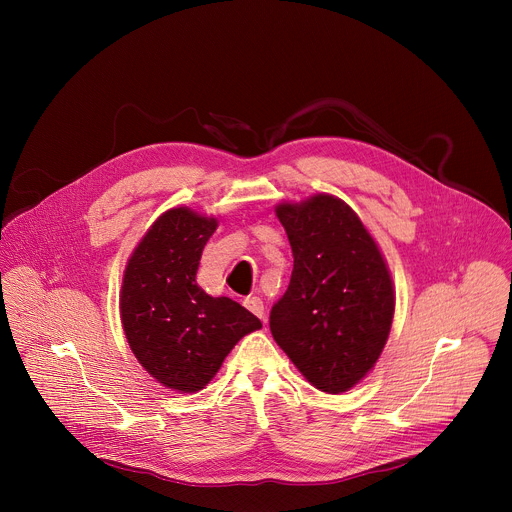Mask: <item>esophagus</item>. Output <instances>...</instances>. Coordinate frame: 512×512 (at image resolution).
Listing matches in <instances>:
<instances>
[{"instance_id":"obj_1","label":"esophagus","mask_w":512,"mask_h":512,"mask_svg":"<svg viewBox=\"0 0 512 512\" xmlns=\"http://www.w3.org/2000/svg\"><path fill=\"white\" fill-rule=\"evenodd\" d=\"M243 306H245L251 314H255L257 318H261V320H263V316H265V306H263V300H261V298H257V296H249V298H245Z\"/></svg>"}]
</instances>
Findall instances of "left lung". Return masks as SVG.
Wrapping results in <instances>:
<instances>
[{
	"mask_svg": "<svg viewBox=\"0 0 512 512\" xmlns=\"http://www.w3.org/2000/svg\"><path fill=\"white\" fill-rule=\"evenodd\" d=\"M294 271L269 328L310 385L340 395L377 364L395 316L389 265L358 214L332 194L279 202Z\"/></svg>",
	"mask_w": 512,
	"mask_h": 512,
	"instance_id": "left-lung-1",
	"label": "left lung"
}]
</instances>
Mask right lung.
<instances>
[{"label":"right lung","instance_id":"obj_1","mask_svg":"<svg viewBox=\"0 0 512 512\" xmlns=\"http://www.w3.org/2000/svg\"><path fill=\"white\" fill-rule=\"evenodd\" d=\"M216 216L188 206L160 214L127 259L119 291L125 338L141 367L178 393L204 389L235 344L261 328L231 298H212L196 283Z\"/></svg>","mask_w":512,"mask_h":512}]
</instances>
